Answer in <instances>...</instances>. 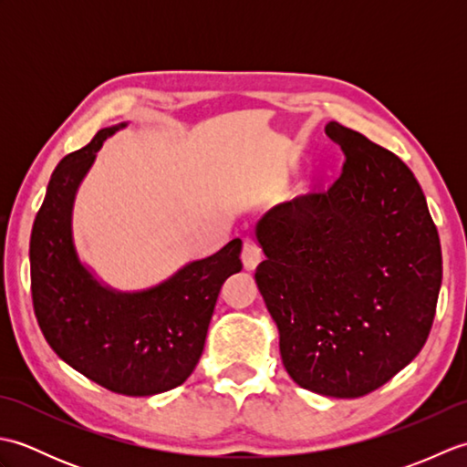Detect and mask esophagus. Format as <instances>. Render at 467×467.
I'll use <instances>...</instances> for the list:
<instances>
[{"instance_id": "34e87169", "label": "esophagus", "mask_w": 467, "mask_h": 467, "mask_svg": "<svg viewBox=\"0 0 467 467\" xmlns=\"http://www.w3.org/2000/svg\"><path fill=\"white\" fill-rule=\"evenodd\" d=\"M241 259H243L244 269L253 271L254 266L259 265V263H261V259H263V253H261V249H259V244H256V243H254V241H251V239H246V241L243 243Z\"/></svg>"}]
</instances>
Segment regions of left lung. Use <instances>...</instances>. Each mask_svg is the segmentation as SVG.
Masks as SVG:
<instances>
[{
  "instance_id": "8db88e82",
  "label": "left lung",
  "mask_w": 467,
  "mask_h": 467,
  "mask_svg": "<svg viewBox=\"0 0 467 467\" xmlns=\"http://www.w3.org/2000/svg\"><path fill=\"white\" fill-rule=\"evenodd\" d=\"M345 154L325 192L283 202L256 224L254 281L279 327L286 373L305 389L361 398L421 351L441 286V246L413 172L339 122Z\"/></svg>"
}]
</instances>
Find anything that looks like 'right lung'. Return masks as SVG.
<instances>
[{
  "instance_id": "right-lung-1",
  "label": "right lung",
  "mask_w": 467,
  "mask_h": 467,
  "mask_svg": "<svg viewBox=\"0 0 467 467\" xmlns=\"http://www.w3.org/2000/svg\"><path fill=\"white\" fill-rule=\"evenodd\" d=\"M122 126L104 128L56 166L34 221L29 266L36 319L59 359L106 389L140 398L174 389L194 371L221 286L243 269V243L234 239L146 291L98 283L78 259L72 206L96 152Z\"/></svg>"
}]
</instances>
